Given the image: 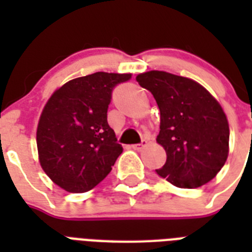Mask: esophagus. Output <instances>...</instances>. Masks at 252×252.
<instances>
[{"mask_svg":"<svg viewBox=\"0 0 252 252\" xmlns=\"http://www.w3.org/2000/svg\"><path fill=\"white\" fill-rule=\"evenodd\" d=\"M146 145H148V141H146V140H142L141 144H136V145H132V148H133L134 150H141L142 148H145Z\"/></svg>","mask_w":252,"mask_h":252,"instance_id":"34e87169","label":"esophagus"}]
</instances>
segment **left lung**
<instances>
[{
	"instance_id": "8db88e82",
	"label": "left lung",
	"mask_w": 252,
	"mask_h": 252,
	"mask_svg": "<svg viewBox=\"0 0 252 252\" xmlns=\"http://www.w3.org/2000/svg\"><path fill=\"white\" fill-rule=\"evenodd\" d=\"M159 108L157 142L166 163L157 174L179 188H197L211 182L229 156V123L219 100L187 77L149 70L136 77Z\"/></svg>"
}]
</instances>
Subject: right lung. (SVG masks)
<instances>
[{
	"mask_svg": "<svg viewBox=\"0 0 252 252\" xmlns=\"http://www.w3.org/2000/svg\"><path fill=\"white\" fill-rule=\"evenodd\" d=\"M130 73L96 72L59 87L45 103L37 123L39 162L49 179L73 193L93 189L122 154L107 123L112 89Z\"/></svg>",
	"mask_w": 252,
	"mask_h": 252,
	"instance_id": "add662e5",
	"label": "right lung"
}]
</instances>
